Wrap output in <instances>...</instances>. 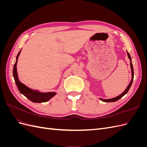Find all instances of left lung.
I'll return each mask as SVG.
<instances>
[{
	"mask_svg": "<svg viewBox=\"0 0 147 147\" xmlns=\"http://www.w3.org/2000/svg\"><path fill=\"white\" fill-rule=\"evenodd\" d=\"M127 55L128 56L129 59H130V65H131V72H132V79H131V82L129 83V85L126 88L125 91H124L123 93H121V94L119 95L118 96L115 97H114V98H112V99H102V98H99L100 100H101L102 101L105 102H112L117 101L119 99H121L123 96H124V95H125L126 93L128 92V91L129 90V89H130V88H131V86L132 85V82H133V79H134V69H133V65H132V64L131 56H130L129 54V53L127 51Z\"/></svg>",
	"mask_w": 147,
	"mask_h": 147,
	"instance_id": "obj_1",
	"label": "left lung"
}]
</instances>
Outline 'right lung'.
I'll use <instances>...</instances> for the list:
<instances>
[{
  "mask_svg": "<svg viewBox=\"0 0 147 147\" xmlns=\"http://www.w3.org/2000/svg\"><path fill=\"white\" fill-rule=\"evenodd\" d=\"M21 53V50L19 51L18 54L16 57V63L13 66V77L15 79V82L16 84V86L18 89L19 91L26 96L28 99L30 101H32L35 103H41V102H45L48 101L50 99H51L53 97H54L56 94V92H41L38 90H34L32 89H30L28 86L24 85V84L20 82L18 77V72H17V62L20 54Z\"/></svg>",
  "mask_w": 147,
  "mask_h": 147,
  "instance_id": "right-lung-1",
  "label": "right lung"
}]
</instances>
